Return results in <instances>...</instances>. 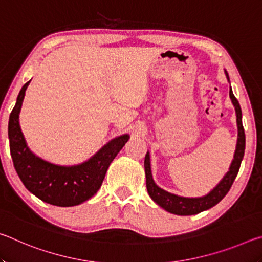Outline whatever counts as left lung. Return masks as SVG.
Masks as SVG:
<instances>
[{"label":"left lung","instance_id":"1","mask_svg":"<svg viewBox=\"0 0 262 262\" xmlns=\"http://www.w3.org/2000/svg\"><path fill=\"white\" fill-rule=\"evenodd\" d=\"M224 73L230 83L228 72L227 70H224ZM229 95H230V99H231L232 104L234 106V111H236V117H237L238 136H237L236 150H234L233 159L231 164H230L229 171L224 174V177L221 179L220 183L217 184L209 193L199 198H185V196H180V195H176L170 192H166V190H164L163 188L159 187V186H157L156 183L154 181L149 151L147 152V155H145L144 170H145V179H147L148 193L150 195V198H151L159 207H162L163 209L171 212V214L188 216V215L199 214V212L209 209V208L217 205V203H219L222 199L227 195L230 188H231L234 179H236L239 167H241V164L243 161L244 152H245V132H244L243 121H242L241 105H239L237 98L234 97L231 86H230Z\"/></svg>","mask_w":262,"mask_h":262}]
</instances>
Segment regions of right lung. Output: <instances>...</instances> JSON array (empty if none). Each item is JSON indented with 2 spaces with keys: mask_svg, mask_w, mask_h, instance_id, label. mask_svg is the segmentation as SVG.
Masks as SVG:
<instances>
[{
  "mask_svg": "<svg viewBox=\"0 0 262 262\" xmlns=\"http://www.w3.org/2000/svg\"><path fill=\"white\" fill-rule=\"evenodd\" d=\"M30 82L21 88L9 118L8 135L15 170L28 190L41 201L59 207L81 205L100 188L110 164L129 140V134L111 140L77 165H57L38 157L28 147L19 126L20 108Z\"/></svg>",
  "mask_w": 262,
  "mask_h": 262,
  "instance_id": "add662e5",
  "label": "right lung"
}]
</instances>
